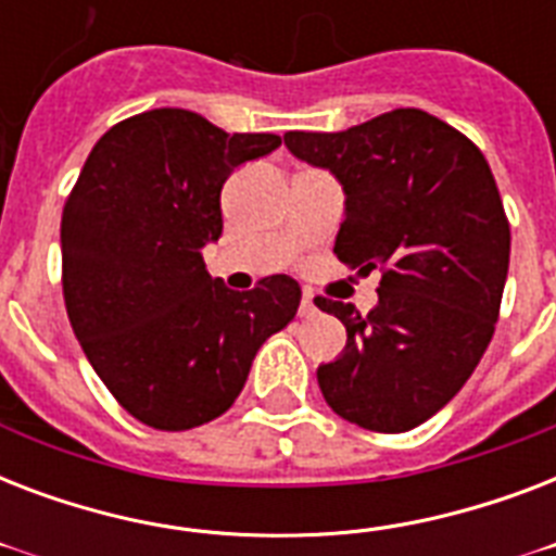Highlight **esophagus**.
I'll return each mask as SVG.
<instances>
[{
	"mask_svg": "<svg viewBox=\"0 0 556 556\" xmlns=\"http://www.w3.org/2000/svg\"><path fill=\"white\" fill-rule=\"evenodd\" d=\"M312 314H317V303H314L312 291H305L303 303H300V317H312Z\"/></svg>",
	"mask_w": 556,
	"mask_h": 556,
	"instance_id": "1",
	"label": "esophagus"
}]
</instances>
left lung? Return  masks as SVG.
Here are the masks:
<instances>
[{"label":"left lung","mask_w":556,"mask_h":556,"mask_svg":"<svg viewBox=\"0 0 556 556\" xmlns=\"http://www.w3.org/2000/svg\"><path fill=\"white\" fill-rule=\"evenodd\" d=\"M286 147L343 185L338 260L383 274L369 314L314 300L346 326V349L317 369L323 397L364 430H413L465 387L500 320L510 225L491 167L421 109L346 132H286Z\"/></svg>","instance_id":"obj_1"}]
</instances>
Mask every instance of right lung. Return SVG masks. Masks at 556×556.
Returning <instances> with one entry per match:
<instances>
[{
  "instance_id": "1",
  "label": "right lung",
  "mask_w": 556,
  "mask_h": 556,
  "mask_svg": "<svg viewBox=\"0 0 556 556\" xmlns=\"http://www.w3.org/2000/svg\"><path fill=\"white\" fill-rule=\"evenodd\" d=\"M279 143L152 109L94 143L65 199V312L98 378L147 427L181 432L227 413L262 343L294 320L296 279L230 291L201 256L222 236L227 176Z\"/></svg>"
}]
</instances>
